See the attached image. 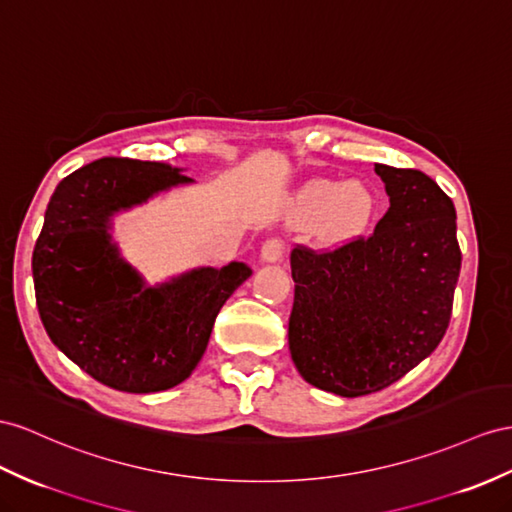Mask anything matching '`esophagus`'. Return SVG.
Here are the masks:
<instances>
[{
    "instance_id": "34e87169",
    "label": "esophagus",
    "mask_w": 512,
    "mask_h": 512,
    "mask_svg": "<svg viewBox=\"0 0 512 512\" xmlns=\"http://www.w3.org/2000/svg\"><path fill=\"white\" fill-rule=\"evenodd\" d=\"M285 253V242L279 235H274V238H268L261 246V259L264 261H279Z\"/></svg>"
}]
</instances>
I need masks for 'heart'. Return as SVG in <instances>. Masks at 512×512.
Wrapping results in <instances>:
<instances>
[{
  "instance_id": "obj_1",
  "label": "heart",
  "mask_w": 512,
  "mask_h": 512,
  "mask_svg": "<svg viewBox=\"0 0 512 512\" xmlns=\"http://www.w3.org/2000/svg\"><path fill=\"white\" fill-rule=\"evenodd\" d=\"M300 214L307 220H329V229L337 235L357 231L372 212V194L359 181L339 186L337 181H313L300 194Z\"/></svg>"
}]
</instances>
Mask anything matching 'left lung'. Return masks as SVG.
I'll return each mask as SVG.
<instances>
[{"label": "left lung", "mask_w": 512, "mask_h": 512, "mask_svg": "<svg viewBox=\"0 0 512 512\" xmlns=\"http://www.w3.org/2000/svg\"><path fill=\"white\" fill-rule=\"evenodd\" d=\"M374 170L389 209L370 235L292 251V361L307 383L344 398L393 385L439 346L461 272L450 196L417 168Z\"/></svg>", "instance_id": "8db88e82"}]
</instances>
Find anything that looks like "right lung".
Returning <instances> with one entry per match:
<instances>
[{
    "mask_svg": "<svg viewBox=\"0 0 512 512\" xmlns=\"http://www.w3.org/2000/svg\"><path fill=\"white\" fill-rule=\"evenodd\" d=\"M188 181L166 164L101 157L64 177L49 199L32 255L36 307L51 342L112 389L151 393L186 381L220 307L251 277L233 261L144 287L116 253L110 216Z\"/></svg>",
    "mask_w": 512,
    "mask_h": 512,
    "instance_id": "1",
    "label": "right lung"
}]
</instances>
